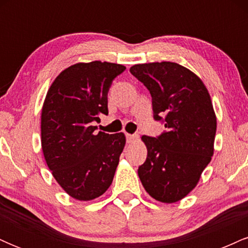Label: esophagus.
I'll return each instance as SVG.
<instances>
[{
    "instance_id": "1",
    "label": "esophagus",
    "mask_w": 248,
    "mask_h": 248,
    "mask_svg": "<svg viewBox=\"0 0 248 248\" xmlns=\"http://www.w3.org/2000/svg\"><path fill=\"white\" fill-rule=\"evenodd\" d=\"M138 138L139 135H136V134H126V139L128 143H132V142L135 141Z\"/></svg>"
}]
</instances>
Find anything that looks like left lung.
<instances>
[{"label": "left lung", "instance_id": "1", "mask_svg": "<svg viewBox=\"0 0 248 248\" xmlns=\"http://www.w3.org/2000/svg\"><path fill=\"white\" fill-rule=\"evenodd\" d=\"M130 73L152 95L154 119L167 130L143 135L147 158L138 173L146 191L163 203H175L197 186L213 155L217 119L206 87L177 62L138 64Z\"/></svg>", "mask_w": 248, "mask_h": 248}]
</instances>
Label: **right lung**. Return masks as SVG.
Wrapping results in <instances>:
<instances>
[{
  "label": "right lung",
  "mask_w": 248,
  "mask_h": 248,
  "mask_svg": "<svg viewBox=\"0 0 248 248\" xmlns=\"http://www.w3.org/2000/svg\"><path fill=\"white\" fill-rule=\"evenodd\" d=\"M124 70L114 62H78L62 71L47 91L43 154L59 186L78 201L99 197L113 182L126 138L96 132L93 124L108 114V91Z\"/></svg>",
  "instance_id": "add662e5"
}]
</instances>
